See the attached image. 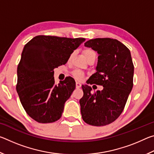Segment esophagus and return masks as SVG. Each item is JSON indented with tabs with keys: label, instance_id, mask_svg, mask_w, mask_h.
I'll use <instances>...</instances> for the list:
<instances>
[{
	"label": "esophagus",
	"instance_id": "34e87169",
	"mask_svg": "<svg viewBox=\"0 0 154 154\" xmlns=\"http://www.w3.org/2000/svg\"><path fill=\"white\" fill-rule=\"evenodd\" d=\"M82 86V84L79 82H76V88H79Z\"/></svg>",
	"mask_w": 154,
	"mask_h": 154
}]
</instances>
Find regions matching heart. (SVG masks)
<instances>
[{"label":"heart","mask_w":154,"mask_h":154,"mask_svg":"<svg viewBox=\"0 0 154 154\" xmlns=\"http://www.w3.org/2000/svg\"><path fill=\"white\" fill-rule=\"evenodd\" d=\"M83 54H84V56L85 57V58L87 59V60L88 59H90V58H92V57H94L96 56V52L92 50V49H85L83 50ZM72 56H73V54H71V56L69 57V60H71L72 58ZM72 75H73V77L75 78V79H77V80H82L83 78H84V74H83V72L80 71H78V70H75L73 72H72Z\"/></svg>","instance_id":"b5f03b06"}]
</instances>
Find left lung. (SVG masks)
Instances as JSON below:
<instances>
[{"mask_svg": "<svg viewBox=\"0 0 154 154\" xmlns=\"http://www.w3.org/2000/svg\"><path fill=\"white\" fill-rule=\"evenodd\" d=\"M84 44L99 54L96 72L88 84L102 85L103 90L92 93L89 85H82L81 113L85 123L106 126L116 120L124 110L133 86L134 64L129 49L117 39L97 38Z\"/></svg>", "mask_w": 154, "mask_h": 154, "instance_id": "8db88e82", "label": "left lung"}]
</instances>
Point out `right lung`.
Returning a JSON list of instances; mask_svg holds the SVG:
<instances>
[{
  "label": "right lung",
  "instance_id": "right-lung-1",
  "mask_svg": "<svg viewBox=\"0 0 154 154\" xmlns=\"http://www.w3.org/2000/svg\"><path fill=\"white\" fill-rule=\"evenodd\" d=\"M85 40L38 35L25 45L17 66L16 90L24 110L34 120L46 124L61 118L75 82L67 77L55 85L54 69L66 64Z\"/></svg>",
  "mask_w": 154,
  "mask_h": 154
}]
</instances>
